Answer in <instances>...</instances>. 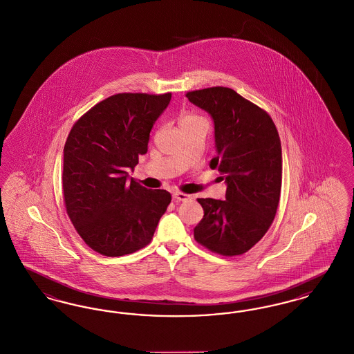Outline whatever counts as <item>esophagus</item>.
Masks as SVG:
<instances>
[{
	"instance_id": "1",
	"label": "esophagus",
	"mask_w": 354,
	"mask_h": 354,
	"mask_svg": "<svg viewBox=\"0 0 354 354\" xmlns=\"http://www.w3.org/2000/svg\"><path fill=\"white\" fill-rule=\"evenodd\" d=\"M172 199H174L175 202H187V201L192 199V196H191V195H187V194H183V192H174V194H172Z\"/></svg>"
}]
</instances>
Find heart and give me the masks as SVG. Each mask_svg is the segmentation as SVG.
Segmentation results:
<instances>
[{"label": "heart", "instance_id": "obj_1", "mask_svg": "<svg viewBox=\"0 0 354 354\" xmlns=\"http://www.w3.org/2000/svg\"><path fill=\"white\" fill-rule=\"evenodd\" d=\"M198 120H203V119L199 118V117L195 115V114L187 113V114H183V115L180 117V126L188 124V123H194V122H198Z\"/></svg>", "mask_w": 354, "mask_h": 354}]
</instances>
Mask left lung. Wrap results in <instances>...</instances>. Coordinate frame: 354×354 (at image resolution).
<instances>
[{
    "label": "left lung",
    "mask_w": 354,
    "mask_h": 354,
    "mask_svg": "<svg viewBox=\"0 0 354 354\" xmlns=\"http://www.w3.org/2000/svg\"><path fill=\"white\" fill-rule=\"evenodd\" d=\"M188 101L215 126L216 156L209 167L225 182V201L198 199L204 216L194 237L223 256L250 251L274 219L281 191L283 156L270 115L228 87L189 91Z\"/></svg>",
    "instance_id": "1"
}]
</instances>
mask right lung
Returning <instances> with one entry per match:
<instances>
[{
  "label": "right lung",
  "mask_w": 354,
  "mask_h": 354,
  "mask_svg": "<svg viewBox=\"0 0 354 354\" xmlns=\"http://www.w3.org/2000/svg\"><path fill=\"white\" fill-rule=\"evenodd\" d=\"M171 93L111 95L77 120L64 149L62 187L68 218L84 243L109 257L151 241L171 195L130 178L147 152L150 131Z\"/></svg>",
  "instance_id": "1"
}]
</instances>
